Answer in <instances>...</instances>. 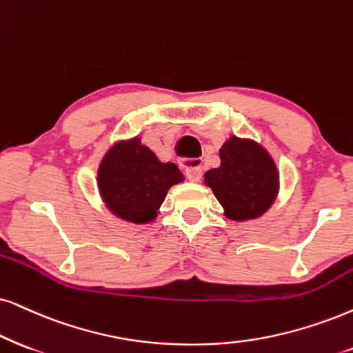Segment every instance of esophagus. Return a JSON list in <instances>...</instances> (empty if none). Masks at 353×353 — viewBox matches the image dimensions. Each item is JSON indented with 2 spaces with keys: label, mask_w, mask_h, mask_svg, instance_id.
Instances as JSON below:
<instances>
[{
  "label": "esophagus",
  "mask_w": 353,
  "mask_h": 353,
  "mask_svg": "<svg viewBox=\"0 0 353 353\" xmlns=\"http://www.w3.org/2000/svg\"><path fill=\"white\" fill-rule=\"evenodd\" d=\"M185 176H187V179L192 181V182H199L200 179H202V168H200V166H190L185 171Z\"/></svg>",
  "instance_id": "34e87169"
}]
</instances>
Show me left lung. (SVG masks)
Wrapping results in <instances>:
<instances>
[{
	"label": "left lung",
	"mask_w": 353,
	"mask_h": 353,
	"mask_svg": "<svg viewBox=\"0 0 353 353\" xmlns=\"http://www.w3.org/2000/svg\"><path fill=\"white\" fill-rule=\"evenodd\" d=\"M220 166L203 177L225 216L248 221L264 215L279 194V169L269 151L251 138L231 135L220 148Z\"/></svg>",
	"instance_id": "8db88e82"
}]
</instances>
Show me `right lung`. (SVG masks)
<instances>
[{"mask_svg": "<svg viewBox=\"0 0 353 353\" xmlns=\"http://www.w3.org/2000/svg\"><path fill=\"white\" fill-rule=\"evenodd\" d=\"M184 174L174 163H161L140 137L117 141L97 169V189L109 212L133 225H146L158 216L172 185Z\"/></svg>", "mask_w": 353, "mask_h": 353, "instance_id": "right-lung-1", "label": "right lung"}]
</instances>
